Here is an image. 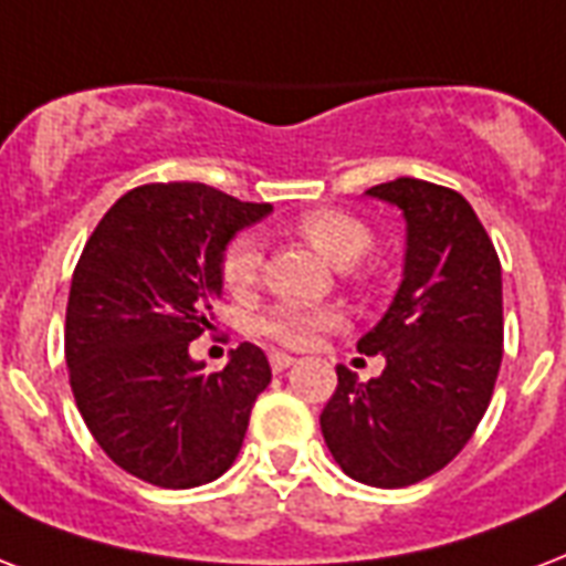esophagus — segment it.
<instances>
[{
	"mask_svg": "<svg viewBox=\"0 0 566 566\" xmlns=\"http://www.w3.org/2000/svg\"><path fill=\"white\" fill-rule=\"evenodd\" d=\"M270 365H273L275 374H282V370L293 368V365H296V359H293V356H287V353H270Z\"/></svg>",
	"mask_w": 566,
	"mask_h": 566,
	"instance_id": "34e87169",
	"label": "esophagus"
}]
</instances>
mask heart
<instances>
[{"instance_id":"obj_1","label":"heart","mask_w":566,"mask_h":566,"mask_svg":"<svg viewBox=\"0 0 566 566\" xmlns=\"http://www.w3.org/2000/svg\"><path fill=\"white\" fill-rule=\"evenodd\" d=\"M296 231L335 266L359 264L374 245V231L359 216L344 210H308L296 219ZM261 264H264L261 240L254 234L234 237L222 254V282L228 284V291H249L261 275ZM340 323H344L340 314L329 308L279 305L258 321V332L284 347H308L321 332L338 329Z\"/></svg>"}]
</instances>
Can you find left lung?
Listing matches in <instances>:
<instances>
[{
	"mask_svg": "<svg viewBox=\"0 0 566 566\" xmlns=\"http://www.w3.org/2000/svg\"><path fill=\"white\" fill-rule=\"evenodd\" d=\"M407 219L403 282L359 353L386 356L368 382L338 365L321 412L335 463L398 490L446 469L481 424L502 365V264L460 192L398 178L368 189Z\"/></svg>",
	"mask_w": 566,
	"mask_h": 566,
	"instance_id": "1",
	"label": "left lung"
}]
</instances>
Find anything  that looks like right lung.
<instances>
[{
    "mask_svg": "<svg viewBox=\"0 0 566 566\" xmlns=\"http://www.w3.org/2000/svg\"><path fill=\"white\" fill-rule=\"evenodd\" d=\"M273 207L205 184H145L106 210L73 270L64 359L82 421L124 472L163 490L216 481L240 454L270 361L240 344L205 374L222 254Z\"/></svg>",
    "mask_w": 566,
    "mask_h": 566,
    "instance_id": "obj_1",
    "label": "right lung"
}]
</instances>
